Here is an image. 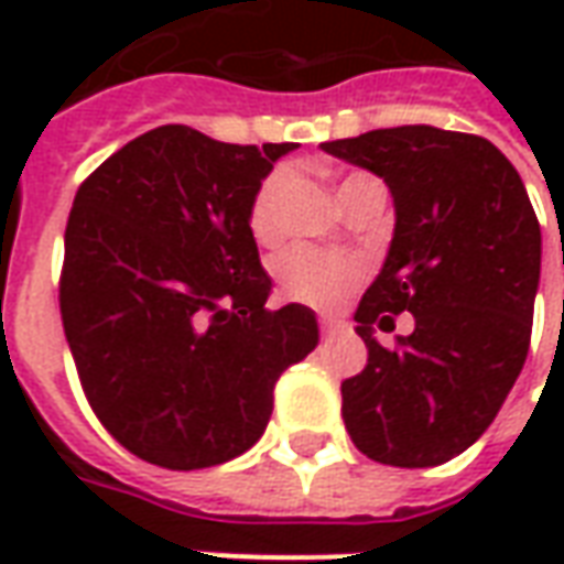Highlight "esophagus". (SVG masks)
Masks as SVG:
<instances>
[{"label": "esophagus", "instance_id": "esophagus-1", "mask_svg": "<svg viewBox=\"0 0 564 564\" xmlns=\"http://www.w3.org/2000/svg\"><path fill=\"white\" fill-rule=\"evenodd\" d=\"M344 329V323L341 319H335V317H319V335H335V332H341Z\"/></svg>", "mask_w": 564, "mask_h": 564}]
</instances>
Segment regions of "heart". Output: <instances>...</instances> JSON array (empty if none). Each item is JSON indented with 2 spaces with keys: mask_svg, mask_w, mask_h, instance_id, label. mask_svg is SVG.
<instances>
[{
  "mask_svg": "<svg viewBox=\"0 0 564 564\" xmlns=\"http://www.w3.org/2000/svg\"><path fill=\"white\" fill-rule=\"evenodd\" d=\"M366 174H350L341 186H338V198ZM293 186V174L286 169L271 172L253 193L250 210H247V226L250 235L259 245H274L283 235V202ZM274 281H278V293L290 302L299 305L329 307L341 305L347 295L354 293L362 283V265L354 257H341V253H326L317 247H290L281 257L274 259Z\"/></svg>",
  "mask_w": 564,
  "mask_h": 564,
  "instance_id": "obj_1",
  "label": "heart"
}]
</instances>
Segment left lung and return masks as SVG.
I'll list each match as a JSON object with an SVG mask.
<instances>
[{
    "mask_svg": "<svg viewBox=\"0 0 564 564\" xmlns=\"http://www.w3.org/2000/svg\"><path fill=\"white\" fill-rule=\"evenodd\" d=\"M387 181L390 253L356 307L366 368L341 383V416L368 459L432 468L496 420L532 341L541 226L492 141L435 127L375 129L323 144ZM411 310L415 332L373 341Z\"/></svg>",
    "mask_w": 564,
    "mask_h": 564,
    "instance_id": "8db88e82",
    "label": "left lung"
}]
</instances>
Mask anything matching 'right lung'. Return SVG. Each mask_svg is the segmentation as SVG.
<instances>
[{
    "instance_id": "1",
    "label": "right lung",
    "mask_w": 564,
    "mask_h": 564,
    "mask_svg": "<svg viewBox=\"0 0 564 564\" xmlns=\"http://www.w3.org/2000/svg\"><path fill=\"white\" fill-rule=\"evenodd\" d=\"M295 144L150 129L78 186L59 314L99 423L139 459L196 471L265 432L274 383L319 341L305 305L269 311L247 210Z\"/></svg>"
}]
</instances>
